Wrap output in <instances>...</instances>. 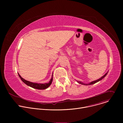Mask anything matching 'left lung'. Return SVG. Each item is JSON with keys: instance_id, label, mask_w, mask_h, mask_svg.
<instances>
[{"instance_id": "1", "label": "left lung", "mask_w": 123, "mask_h": 123, "mask_svg": "<svg viewBox=\"0 0 123 123\" xmlns=\"http://www.w3.org/2000/svg\"><path fill=\"white\" fill-rule=\"evenodd\" d=\"M107 74H108V73H107L106 74H105L104 75H103L102 77H101L100 78H99V79H97V80H95V81H92V82H91V83H89V84H84V83H82V82H80V81H77V82L78 83L81 84H82V85H92V84H95V83H96L99 82V81H100V80H101L102 79H103L105 76H106V75Z\"/></svg>"}]
</instances>
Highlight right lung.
Masks as SVG:
<instances>
[{"label":"right lung","mask_w":123,"mask_h":123,"mask_svg":"<svg viewBox=\"0 0 123 123\" xmlns=\"http://www.w3.org/2000/svg\"><path fill=\"white\" fill-rule=\"evenodd\" d=\"M19 77L20 78L21 80L27 85H28V86H30L33 89H37V90H45L48 87L51 85L52 82V78H53V74L51 76V78L50 80V81H49V83H44V84H39V83H32L30 81H28L27 80H26L25 79H23L20 75L19 74H18Z\"/></svg>","instance_id":"right-lung-1"}]
</instances>
